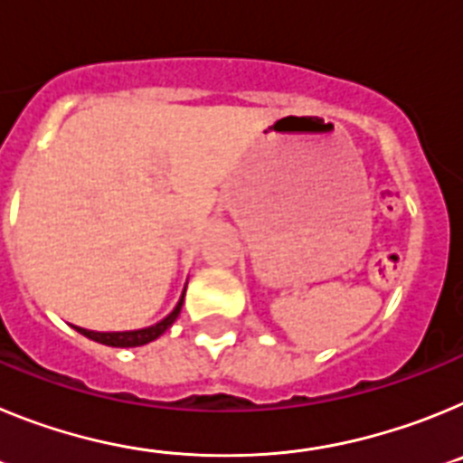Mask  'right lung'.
<instances>
[{"label": "right lung", "mask_w": 463, "mask_h": 463, "mask_svg": "<svg viewBox=\"0 0 463 463\" xmlns=\"http://www.w3.org/2000/svg\"><path fill=\"white\" fill-rule=\"evenodd\" d=\"M187 288V285H185ZM183 298H185V292L181 294V301L175 304V308L166 315L165 320H159L157 325L153 326H146V329H134V331H90V329H80L76 326V331H80L83 336H88L90 341H97V343H104V345L110 347H138V345H146V343L155 341L169 329L171 325L175 322V317L181 315L183 308Z\"/></svg>", "instance_id": "add662e5"}]
</instances>
